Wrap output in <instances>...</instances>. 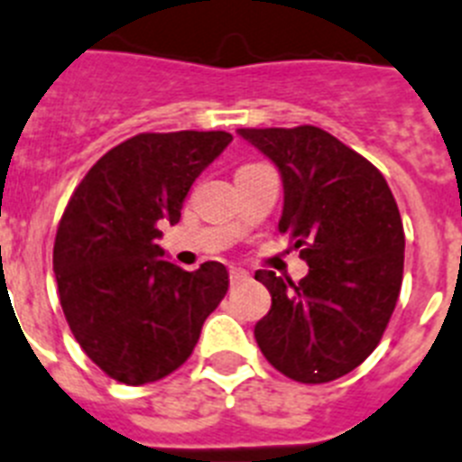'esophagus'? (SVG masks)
<instances>
[{
	"mask_svg": "<svg viewBox=\"0 0 462 462\" xmlns=\"http://www.w3.org/2000/svg\"><path fill=\"white\" fill-rule=\"evenodd\" d=\"M248 279V272L239 270V267H230V281L232 283H239V281H246Z\"/></svg>",
	"mask_w": 462,
	"mask_h": 462,
	"instance_id": "esophagus-1",
	"label": "esophagus"
}]
</instances>
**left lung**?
<instances>
[{
  "instance_id": "obj_1",
  "label": "left lung",
  "mask_w": 462,
  "mask_h": 462,
  "mask_svg": "<svg viewBox=\"0 0 462 462\" xmlns=\"http://www.w3.org/2000/svg\"><path fill=\"white\" fill-rule=\"evenodd\" d=\"M236 132L279 167V232L309 264L300 283L255 272L272 295L255 342L288 379H339L374 351L398 304L404 267L398 204L370 160L320 127Z\"/></svg>"
}]
</instances>
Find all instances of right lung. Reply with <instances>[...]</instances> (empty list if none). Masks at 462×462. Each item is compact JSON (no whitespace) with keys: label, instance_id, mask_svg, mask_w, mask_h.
<instances>
[{"label":"right lung","instance_id":"add662e5","mask_svg":"<svg viewBox=\"0 0 462 462\" xmlns=\"http://www.w3.org/2000/svg\"><path fill=\"white\" fill-rule=\"evenodd\" d=\"M230 142V132H143L104 153L67 202L53 246L60 304L88 358L120 383L179 370L226 298L223 264L186 272L155 239Z\"/></svg>","mask_w":462,"mask_h":462}]
</instances>
